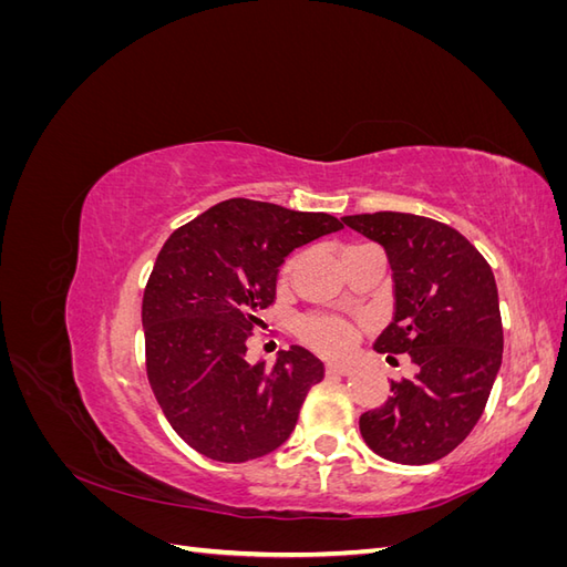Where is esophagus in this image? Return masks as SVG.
Returning a JSON list of instances; mask_svg holds the SVG:
<instances>
[{
	"instance_id": "34e87169",
	"label": "esophagus",
	"mask_w": 567,
	"mask_h": 567,
	"mask_svg": "<svg viewBox=\"0 0 567 567\" xmlns=\"http://www.w3.org/2000/svg\"><path fill=\"white\" fill-rule=\"evenodd\" d=\"M326 375H329V379H340V375H352V367H348V364H326Z\"/></svg>"
}]
</instances>
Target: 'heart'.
Listing matches in <instances>:
<instances>
[{"instance_id":"1","label":"heart","mask_w":567,"mask_h":567,"mask_svg":"<svg viewBox=\"0 0 567 567\" xmlns=\"http://www.w3.org/2000/svg\"><path fill=\"white\" fill-rule=\"evenodd\" d=\"M290 265L284 269V277ZM300 336L307 346L331 357L346 354L352 346V329L338 319H307L300 323Z\"/></svg>"}]
</instances>
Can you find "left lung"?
I'll return each instance as SVG.
<instances>
[{
	"label": "left lung",
	"instance_id": "8db88e82",
	"mask_svg": "<svg viewBox=\"0 0 567 567\" xmlns=\"http://www.w3.org/2000/svg\"><path fill=\"white\" fill-rule=\"evenodd\" d=\"M392 269L394 317L373 348L409 354L414 379L392 383L383 406L359 419L369 447L423 466L468 437L502 367L504 331L492 267L442 221L409 213L348 215Z\"/></svg>",
	"mask_w": 567,
	"mask_h": 567
}]
</instances>
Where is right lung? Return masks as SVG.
<instances>
[{"label":"right lung","mask_w":567,"mask_h":567,"mask_svg":"<svg viewBox=\"0 0 567 567\" xmlns=\"http://www.w3.org/2000/svg\"><path fill=\"white\" fill-rule=\"evenodd\" d=\"M338 229L326 213L229 198L165 241L142 302L146 371L165 419L198 454L244 463L293 433L323 364L298 346L271 369L248 364L246 342L277 296L286 257Z\"/></svg>","instance_id":"obj_1"}]
</instances>
